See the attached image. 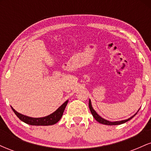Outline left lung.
I'll return each instance as SVG.
<instances>
[{"instance_id": "obj_1", "label": "left lung", "mask_w": 151, "mask_h": 151, "mask_svg": "<svg viewBox=\"0 0 151 151\" xmlns=\"http://www.w3.org/2000/svg\"><path fill=\"white\" fill-rule=\"evenodd\" d=\"M89 109L90 111H91V113L92 114V116L95 119H96V121H98V122H99L100 124H104V125H110V126H112V125H119V124H124V123H126L128 121L131 120V119L133 116H135L136 115V114H135V115H133V116H131V118H129V119H126V120H124V121H114V122H111V121H109L107 120H105L104 119H103V118H101L99 114L96 113V111H95L94 110H93L92 106H91V101L89 100Z\"/></svg>"}]
</instances>
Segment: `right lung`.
I'll use <instances>...</instances> for the list:
<instances>
[{"instance_id":"obj_1","label":"right lung","mask_w":151,"mask_h":151,"mask_svg":"<svg viewBox=\"0 0 151 151\" xmlns=\"http://www.w3.org/2000/svg\"><path fill=\"white\" fill-rule=\"evenodd\" d=\"M67 103H68V100L66 101L61 106L59 107L58 109H57L54 113L47 116L42 118H32L27 116L22 115V114L17 112L13 107H11V108L13 109V112L15 114V115L19 118V119L23 121L25 124L32 126H50L54 125L60 120Z\"/></svg>"}]
</instances>
